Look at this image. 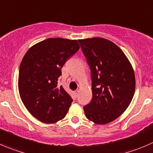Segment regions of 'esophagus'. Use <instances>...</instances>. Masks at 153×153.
Listing matches in <instances>:
<instances>
[{
	"label": "esophagus",
	"mask_w": 153,
	"mask_h": 153,
	"mask_svg": "<svg viewBox=\"0 0 153 153\" xmlns=\"http://www.w3.org/2000/svg\"><path fill=\"white\" fill-rule=\"evenodd\" d=\"M74 93H75V97H77V96H78V90H75V92H74Z\"/></svg>",
	"instance_id": "obj_1"
}]
</instances>
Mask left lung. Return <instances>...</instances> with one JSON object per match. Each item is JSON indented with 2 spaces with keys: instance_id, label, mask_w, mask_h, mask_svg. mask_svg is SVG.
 <instances>
[{
  "instance_id": "left-lung-1",
  "label": "left lung",
  "mask_w": 153,
  "mask_h": 153,
  "mask_svg": "<svg viewBox=\"0 0 153 153\" xmlns=\"http://www.w3.org/2000/svg\"><path fill=\"white\" fill-rule=\"evenodd\" d=\"M78 42L91 72L93 98L84 107L86 117L99 125L112 122L132 100L135 90L132 66L111 41L94 37Z\"/></svg>"
}]
</instances>
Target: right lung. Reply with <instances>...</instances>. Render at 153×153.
Wrapping results in <instances>:
<instances>
[{
    "label": "right lung",
    "mask_w": 153,
    "mask_h": 153,
    "mask_svg": "<svg viewBox=\"0 0 153 153\" xmlns=\"http://www.w3.org/2000/svg\"><path fill=\"white\" fill-rule=\"evenodd\" d=\"M80 48L77 40L49 38L35 44L24 56L19 68L21 99L34 117L45 123L63 119L72 102L62 86L61 69Z\"/></svg>",
    "instance_id": "right-lung-1"
}]
</instances>
